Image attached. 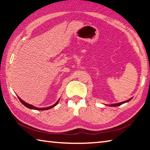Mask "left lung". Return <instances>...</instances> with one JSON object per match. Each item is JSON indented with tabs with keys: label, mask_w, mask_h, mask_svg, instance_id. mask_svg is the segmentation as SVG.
<instances>
[{
	"label": "left lung",
	"mask_w": 150,
	"mask_h": 150,
	"mask_svg": "<svg viewBox=\"0 0 150 150\" xmlns=\"http://www.w3.org/2000/svg\"><path fill=\"white\" fill-rule=\"evenodd\" d=\"M132 98H130V99H128V100H126V101H124V102H121V103H116V104H112V105H107V106H120V105H122V104H124V103H127V102H128V101H130Z\"/></svg>",
	"instance_id": "8db88e82"
}]
</instances>
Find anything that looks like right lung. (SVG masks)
I'll return each mask as SVG.
<instances>
[{
  "label": "right lung",
  "mask_w": 150,
  "mask_h": 150,
  "mask_svg": "<svg viewBox=\"0 0 150 150\" xmlns=\"http://www.w3.org/2000/svg\"><path fill=\"white\" fill-rule=\"evenodd\" d=\"M18 98H19V100H20V102H21L22 104H23V105L25 106H26L27 108H30V109H34V110H48V109H50V108H53V107H54L55 106H56L57 104H58V103H59V100H58L57 102H56V103H55L54 105H52V106H49V107H46V108H37V107H35V106H33V105H30V104H28L27 103H26V102H24V100H22L21 98H20L19 96H18Z\"/></svg>",
  "instance_id": "1"
}]
</instances>
